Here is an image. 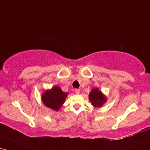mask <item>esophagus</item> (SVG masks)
Masks as SVG:
<instances>
[{
    "label": "esophagus",
    "mask_w": 150,
    "mask_h": 150,
    "mask_svg": "<svg viewBox=\"0 0 150 150\" xmlns=\"http://www.w3.org/2000/svg\"><path fill=\"white\" fill-rule=\"evenodd\" d=\"M75 93L79 94V89L76 88V89H75Z\"/></svg>",
    "instance_id": "obj_1"
}]
</instances>
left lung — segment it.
<instances>
[{
    "mask_svg": "<svg viewBox=\"0 0 150 150\" xmlns=\"http://www.w3.org/2000/svg\"><path fill=\"white\" fill-rule=\"evenodd\" d=\"M89 100L96 107H100L106 102V98L97 88H93L89 94Z\"/></svg>",
    "mask_w": 150,
    "mask_h": 150,
    "instance_id": "left-lung-1",
    "label": "left lung"
}]
</instances>
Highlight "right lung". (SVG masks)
I'll return each mask as SVG.
<instances>
[{"instance_id": "add662e5", "label": "right lung", "mask_w": 150, "mask_h": 150, "mask_svg": "<svg viewBox=\"0 0 150 150\" xmlns=\"http://www.w3.org/2000/svg\"><path fill=\"white\" fill-rule=\"evenodd\" d=\"M66 96L67 93L62 91L59 87L54 86L42 95V101L46 107L57 111L64 104Z\"/></svg>"}]
</instances>
